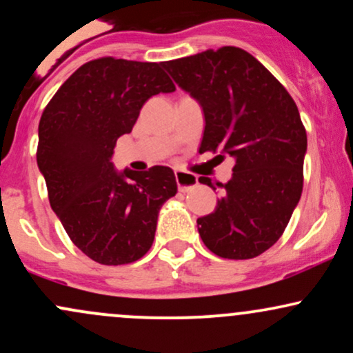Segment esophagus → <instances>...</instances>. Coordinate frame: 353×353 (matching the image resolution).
Returning a JSON list of instances; mask_svg holds the SVG:
<instances>
[{"mask_svg": "<svg viewBox=\"0 0 353 353\" xmlns=\"http://www.w3.org/2000/svg\"><path fill=\"white\" fill-rule=\"evenodd\" d=\"M174 174H176L177 188H179V190H182V192L194 189L197 185V177L192 176V174L184 172V171H176Z\"/></svg>", "mask_w": 353, "mask_h": 353, "instance_id": "1", "label": "esophagus"}]
</instances>
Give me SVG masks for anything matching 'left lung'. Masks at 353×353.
I'll list each match as a JSON object with an SVG mask.
<instances>
[{
  "mask_svg": "<svg viewBox=\"0 0 353 353\" xmlns=\"http://www.w3.org/2000/svg\"><path fill=\"white\" fill-rule=\"evenodd\" d=\"M164 68L204 112L199 152L236 159L232 179L216 184L222 189L216 210L197 219L202 242L219 257H257L279 241L301 201L307 134L299 109L241 48L202 51ZM199 182L217 189L209 177Z\"/></svg>",
  "mask_w": 353,
  "mask_h": 353,
  "instance_id": "left-lung-1",
  "label": "left lung"
}]
</instances>
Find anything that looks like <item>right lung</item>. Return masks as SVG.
I'll list each match as a JSON object with an SVG mask.
<instances>
[{
    "label": "right lung",
    "mask_w": 353,
    "mask_h": 353,
    "mask_svg": "<svg viewBox=\"0 0 353 353\" xmlns=\"http://www.w3.org/2000/svg\"><path fill=\"white\" fill-rule=\"evenodd\" d=\"M172 91L161 64L101 58L72 72L44 108L36 159L51 209L72 244L99 264L143 257L161 208L176 196L171 168L117 172L111 163L145 101Z\"/></svg>",
    "instance_id": "right-lung-1"
}]
</instances>
